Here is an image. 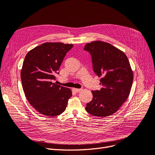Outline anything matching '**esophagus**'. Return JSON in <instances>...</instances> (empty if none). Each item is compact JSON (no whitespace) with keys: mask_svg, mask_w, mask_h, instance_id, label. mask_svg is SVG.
Listing matches in <instances>:
<instances>
[{"mask_svg":"<svg viewBox=\"0 0 155 155\" xmlns=\"http://www.w3.org/2000/svg\"><path fill=\"white\" fill-rule=\"evenodd\" d=\"M82 90V89H77V88H73V91H74V92H76V93L80 92Z\"/></svg>","mask_w":155,"mask_h":155,"instance_id":"1","label":"esophagus"}]
</instances>
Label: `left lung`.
<instances>
[{
  "label": "left lung",
  "mask_w": 155,
  "mask_h": 155,
  "mask_svg": "<svg viewBox=\"0 0 155 155\" xmlns=\"http://www.w3.org/2000/svg\"><path fill=\"white\" fill-rule=\"evenodd\" d=\"M84 50L91 56L93 69L101 77L100 90L92 91L93 99L86 110L94 116L104 117L116 112L129 97L133 72L125 54L107 42L88 43Z\"/></svg>",
  "instance_id": "1"
}]
</instances>
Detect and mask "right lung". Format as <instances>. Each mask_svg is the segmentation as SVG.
<instances>
[{
    "label": "right lung",
    "instance_id": "add662e5",
    "mask_svg": "<svg viewBox=\"0 0 155 155\" xmlns=\"http://www.w3.org/2000/svg\"><path fill=\"white\" fill-rule=\"evenodd\" d=\"M72 44L47 42L34 48L26 55L21 71L25 96L38 112L47 116L63 113L72 96L69 88L53 83L54 74Z\"/></svg>",
    "mask_w": 155,
    "mask_h": 155
}]
</instances>
